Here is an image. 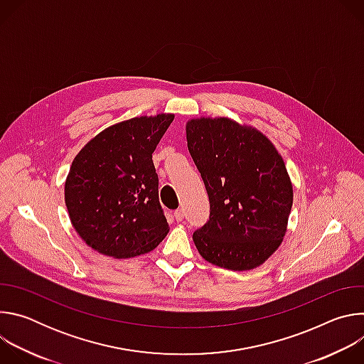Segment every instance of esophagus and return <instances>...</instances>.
<instances>
[{
  "mask_svg": "<svg viewBox=\"0 0 364 364\" xmlns=\"http://www.w3.org/2000/svg\"><path fill=\"white\" fill-rule=\"evenodd\" d=\"M174 218H176L177 222H181L184 219V212L183 210H176L174 212Z\"/></svg>",
  "mask_w": 364,
  "mask_h": 364,
  "instance_id": "esophagus-1",
  "label": "esophagus"
}]
</instances>
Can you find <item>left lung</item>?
<instances>
[{"label": "left lung", "instance_id": "8db88e82", "mask_svg": "<svg viewBox=\"0 0 364 364\" xmlns=\"http://www.w3.org/2000/svg\"><path fill=\"white\" fill-rule=\"evenodd\" d=\"M187 146L210 201L207 223L193 233L207 262L232 271L262 265L279 247L292 207V184L274 144L229 118L186 125Z\"/></svg>", "mask_w": 364, "mask_h": 364}]
</instances>
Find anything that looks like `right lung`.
I'll list each match as a JSON object with an SVG mask.
<instances>
[{"label":"right lung","mask_w":364,"mask_h":364,"mask_svg":"<svg viewBox=\"0 0 364 364\" xmlns=\"http://www.w3.org/2000/svg\"><path fill=\"white\" fill-rule=\"evenodd\" d=\"M173 119V114H160L115 124L75 157L65 201L75 230L96 252L134 257L167 236L152 152Z\"/></svg>","instance_id":"add662e5"}]
</instances>
